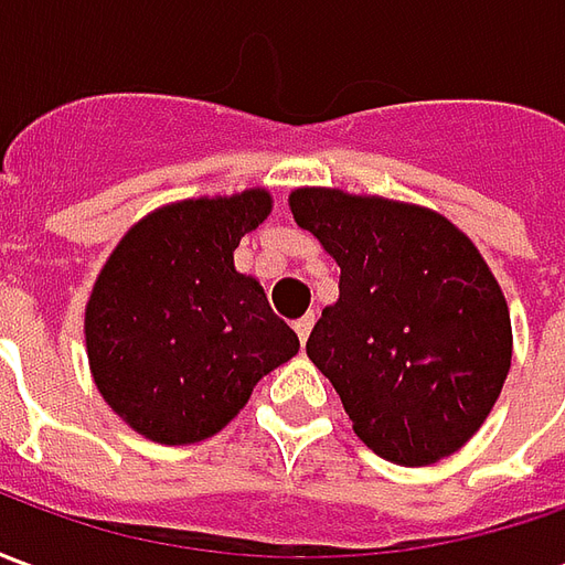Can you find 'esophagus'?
I'll return each mask as SVG.
<instances>
[{
  "instance_id": "obj_1",
  "label": "esophagus",
  "mask_w": 565,
  "mask_h": 565,
  "mask_svg": "<svg viewBox=\"0 0 565 565\" xmlns=\"http://www.w3.org/2000/svg\"><path fill=\"white\" fill-rule=\"evenodd\" d=\"M311 327H315V315H306V318L294 320V330H296V335H299V342H302V344L308 342V332H311Z\"/></svg>"
}]
</instances>
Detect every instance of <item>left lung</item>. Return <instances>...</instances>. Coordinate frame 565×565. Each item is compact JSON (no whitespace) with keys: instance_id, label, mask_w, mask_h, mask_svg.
<instances>
[{"instance_id":"left-lung-1","label":"left lung","mask_w":565,"mask_h":565,"mask_svg":"<svg viewBox=\"0 0 565 565\" xmlns=\"http://www.w3.org/2000/svg\"><path fill=\"white\" fill-rule=\"evenodd\" d=\"M296 223L339 263V302L308 335L366 448L429 466L484 424L511 366L505 296L441 214L342 190H296Z\"/></svg>"}]
</instances>
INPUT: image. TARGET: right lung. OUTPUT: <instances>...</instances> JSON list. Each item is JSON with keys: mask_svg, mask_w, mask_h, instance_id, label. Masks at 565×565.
<instances>
[{"mask_svg": "<svg viewBox=\"0 0 565 565\" xmlns=\"http://www.w3.org/2000/svg\"><path fill=\"white\" fill-rule=\"evenodd\" d=\"M269 209L266 190L166 205L124 235L96 278L84 320L93 381L150 441L214 436L299 351L263 287L233 266Z\"/></svg>", "mask_w": 565, "mask_h": 565, "instance_id": "right-lung-1", "label": "right lung"}]
</instances>
